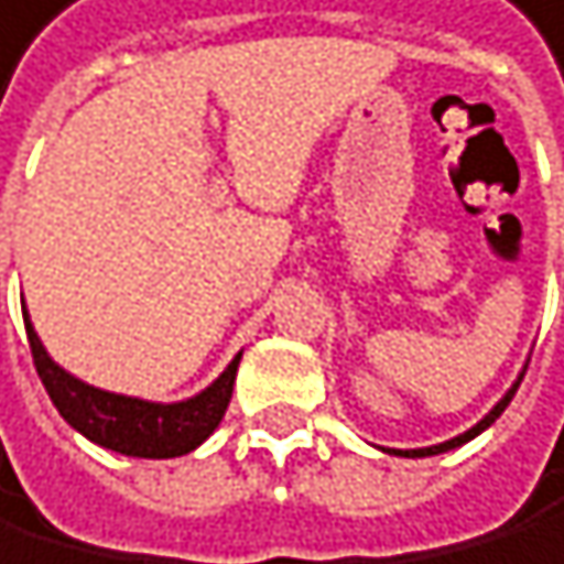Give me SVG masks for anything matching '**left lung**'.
<instances>
[{"label": "left lung", "instance_id": "left-lung-1", "mask_svg": "<svg viewBox=\"0 0 564 564\" xmlns=\"http://www.w3.org/2000/svg\"><path fill=\"white\" fill-rule=\"evenodd\" d=\"M517 386H520V379L513 382V389L503 395V400L500 403H496L482 420H479V424L476 427H471V431H465V434H458V437H452V441H444V444H434V447H416V452H395V455H406V458H424V455H441V452H452V447H458V444H465V441H471V437H476V434H482L489 424H492V420L496 416H500L507 406H510V400H513V392H517Z\"/></svg>", "mask_w": 564, "mask_h": 564}]
</instances>
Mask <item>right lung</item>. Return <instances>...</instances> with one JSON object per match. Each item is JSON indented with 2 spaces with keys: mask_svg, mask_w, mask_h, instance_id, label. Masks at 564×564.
I'll return each mask as SVG.
<instances>
[{
  "mask_svg": "<svg viewBox=\"0 0 564 564\" xmlns=\"http://www.w3.org/2000/svg\"><path fill=\"white\" fill-rule=\"evenodd\" d=\"M23 319H26V340H30L36 376H41L51 403L88 441L109 447V452L133 455V458H178V455H188L192 447H199L216 427H220V420L230 406L240 355L227 365V372L209 389H203L199 395H192L185 403L164 406V403L133 400V395L102 392L96 386L78 382L75 376H68L64 368H57L47 358L26 313Z\"/></svg>",
  "mask_w": 564,
  "mask_h": 564,
  "instance_id": "obj_1",
  "label": "right lung"
}]
</instances>
